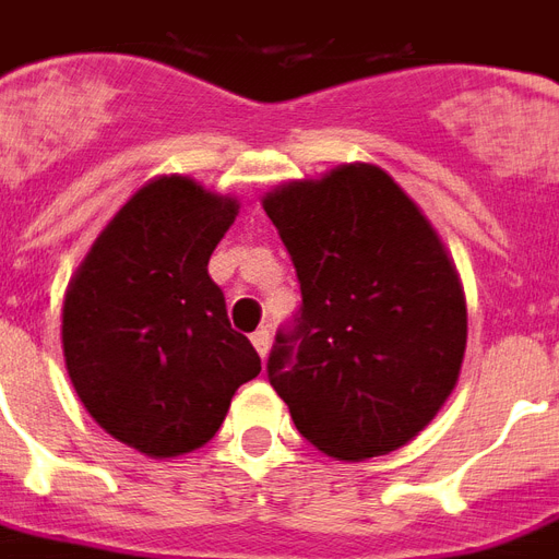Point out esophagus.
<instances>
[{
  "label": "esophagus",
  "mask_w": 559,
  "mask_h": 559,
  "mask_svg": "<svg viewBox=\"0 0 559 559\" xmlns=\"http://www.w3.org/2000/svg\"><path fill=\"white\" fill-rule=\"evenodd\" d=\"M250 341H253V347H257L259 356L265 358L267 349H271V332H267V329H257V332L250 335Z\"/></svg>",
  "instance_id": "esophagus-1"
}]
</instances>
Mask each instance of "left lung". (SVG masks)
<instances>
[{
    "label": "left lung",
    "mask_w": 559,
    "mask_h": 559,
    "mask_svg": "<svg viewBox=\"0 0 559 559\" xmlns=\"http://www.w3.org/2000/svg\"><path fill=\"white\" fill-rule=\"evenodd\" d=\"M302 302L267 356L309 443L341 461L388 455L435 419L461 373L466 302L417 203L376 166H344L262 201Z\"/></svg>",
    "instance_id": "1"
}]
</instances>
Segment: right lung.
Wrapping results in <instances>:
<instances>
[{
    "mask_svg": "<svg viewBox=\"0 0 559 559\" xmlns=\"http://www.w3.org/2000/svg\"><path fill=\"white\" fill-rule=\"evenodd\" d=\"M239 203L186 177L133 194L95 239L63 300V358L84 408L151 457L215 437L259 353L230 326L210 257Z\"/></svg>",
    "mask_w": 559,
    "mask_h": 559,
    "instance_id": "add662e5",
    "label": "right lung"
}]
</instances>
